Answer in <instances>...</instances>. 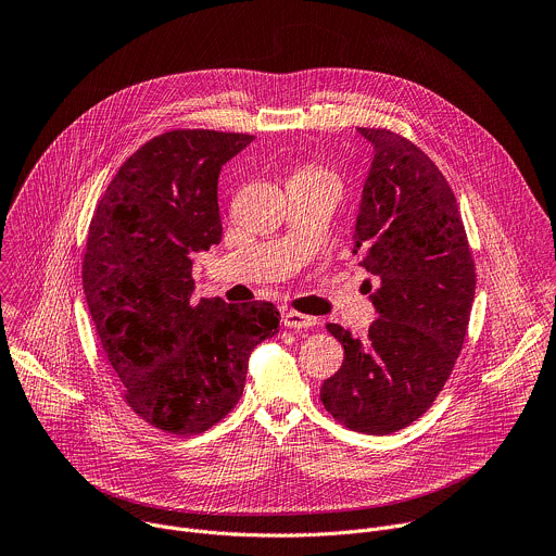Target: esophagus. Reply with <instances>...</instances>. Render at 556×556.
I'll return each mask as SVG.
<instances>
[{
    "mask_svg": "<svg viewBox=\"0 0 556 556\" xmlns=\"http://www.w3.org/2000/svg\"><path fill=\"white\" fill-rule=\"evenodd\" d=\"M319 321H316V316H307V314H301V312H294V309H288L283 314V326L286 328H312Z\"/></svg>",
    "mask_w": 556,
    "mask_h": 556,
    "instance_id": "34e87169",
    "label": "esophagus"
}]
</instances>
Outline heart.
<instances>
[{
	"instance_id": "obj_1",
	"label": "heart",
	"mask_w": 556,
	"mask_h": 556,
	"mask_svg": "<svg viewBox=\"0 0 556 556\" xmlns=\"http://www.w3.org/2000/svg\"><path fill=\"white\" fill-rule=\"evenodd\" d=\"M299 176H330L328 172H324V169H314V167H309V169H303Z\"/></svg>"
}]
</instances>
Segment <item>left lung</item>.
Masks as SVG:
<instances>
[{"instance_id":"8db88e82","label":"left lung","mask_w":556,"mask_h":556,"mask_svg":"<svg viewBox=\"0 0 556 556\" xmlns=\"http://www.w3.org/2000/svg\"><path fill=\"white\" fill-rule=\"evenodd\" d=\"M374 157L363 185L352 255L376 290L365 341L330 324L341 369L321 401L345 427L387 435L418 420L462 350L475 299V264L455 195L431 157L407 138L358 127Z\"/></svg>"}]
</instances>
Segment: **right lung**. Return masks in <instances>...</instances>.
<instances>
[{
  "label": "right lung",
  "mask_w": 556,
  "mask_h": 556,
  "mask_svg": "<svg viewBox=\"0 0 556 556\" xmlns=\"http://www.w3.org/2000/svg\"><path fill=\"white\" fill-rule=\"evenodd\" d=\"M253 138H151L118 169L88 230L84 290L103 350L127 405L174 435L222 420L240 401L253 350L279 332L268 301L193 296V253L222 240L219 172Z\"/></svg>",
  "instance_id": "1"
}]
</instances>
